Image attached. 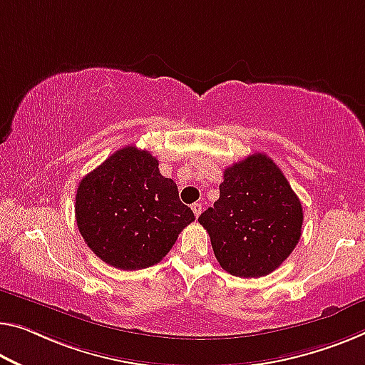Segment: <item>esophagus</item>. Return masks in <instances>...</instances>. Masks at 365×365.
<instances>
[{
  "mask_svg": "<svg viewBox=\"0 0 365 365\" xmlns=\"http://www.w3.org/2000/svg\"><path fill=\"white\" fill-rule=\"evenodd\" d=\"M190 209H192L195 218H197L200 215V212H202V204H199V202H195V204L190 205Z\"/></svg>",
  "mask_w": 365,
  "mask_h": 365,
  "instance_id": "1",
  "label": "esophagus"
}]
</instances>
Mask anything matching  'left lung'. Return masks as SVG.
<instances>
[{"instance_id":"obj_1","label":"left lung","mask_w":365,"mask_h":365,"mask_svg":"<svg viewBox=\"0 0 365 365\" xmlns=\"http://www.w3.org/2000/svg\"><path fill=\"white\" fill-rule=\"evenodd\" d=\"M199 223L222 269L237 277H262L299 243L304 212L280 168L255 153L223 171L220 197Z\"/></svg>"}]
</instances>
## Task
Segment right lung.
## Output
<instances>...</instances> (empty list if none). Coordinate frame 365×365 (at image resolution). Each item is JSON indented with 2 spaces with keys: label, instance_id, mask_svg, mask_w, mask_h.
<instances>
[{
  "label": "right lung",
  "instance_id": "add662e5",
  "mask_svg": "<svg viewBox=\"0 0 365 365\" xmlns=\"http://www.w3.org/2000/svg\"><path fill=\"white\" fill-rule=\"evenodd\" d=\"M75 215L93 253L122 271L160 262L195 220L158 160L135 147L117 150L81 179Z\"/></svg>",
  "mask_w": 365,
  "mask_h": 365
}]
</instances>
